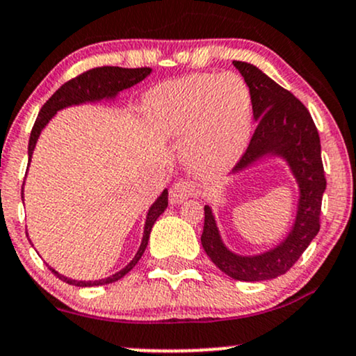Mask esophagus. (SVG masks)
<instances>
[{
  "label": "esophagus",
  "instance_id": "esophagus-1",
  "mask_svg": "<svg viewBox=\"0 0 356 356\" xmlns=\"http://www.w3.org/2000/svg\"><path fill=\"white\" fill-rule=\"evenodd\" d=\"M199 187L194 186L192 182H187V181H179L172 184V187H170V192H169V201L170 204H174V206H177V204H182L184 201H187L189 197H194V195H199Z\"/></svg>",
  "mask_w": 356,
  "mask_h": 356
}]
</instances>
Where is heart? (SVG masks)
Instances as JSON below:
<instances>
[{
	"mask_svg": "<svg viewBox=\"0 0 356 356\" xmlns=\"http://www.w3.org/2000/svg\"><path fill=\"white\" fill-rule=\"evenodd\" d=\"M155 132L184 138V161L197 177L227 172L246 150L252 104L246 81L236 73L192 75L159 85L144 99Z\"/></svg>",
	"mask_w": 356,
	"mask_h": 356,
	"instance_id": "heart-1",
	"label": "heart"
}]
</instances>
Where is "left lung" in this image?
I'll return each instance as SVG.
<instances>
[{
	"instance_id": "8db88e82",
	"label": "left lung",
	"mask_w": 356,
	"mask_h": 356,
	"mask_svg": "<svg viewBox=\"0 0 356 356\" xmlns=\"http://www.w3.org/2000/svg\"><path fill=\"white\" fill-rule=\"evenodd\" d=\"M232 63L249 87L252 115L257 122L248 150L232 174L244 172L266 157L283 159L298 184L296 216L291 231L277 246L261 254L243 256L224 244L212 209L204 206L201 243L212 263L227 276L239 281H264L289 271L320 231L321 199L326 189L320 136L309 112L291 92L254 65Z\"/></svg>"
}]
</instances>
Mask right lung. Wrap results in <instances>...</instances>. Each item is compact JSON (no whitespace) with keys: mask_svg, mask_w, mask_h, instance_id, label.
<instances>
[{"mask_svg":"<svg viewBox=\"0 0 356 356\" xmlns=\"http://www.w3.org/2000/svg\"><path fill=\"white\" fill-rule=\"evenodd\" d=\"M150 73H152V68L100 67V68H93V70L81 73V75L76 76V79H72L70 81L61 85L50 99H48L47 104L43 105L38 113V118H36L33 130H31V136H30V144H28V165H30L31 162V155H33V150L36 147V142H38L40 138V134H42V130L48 125V122L55 117V113L58 112V110L72 107V105L95 104V102H102V100H115L117 95L122 92V90L134 87V85H137L138 81L144 80L145 76H149ZM167 194H169L167 189L162 191V194L159 195L152 206L149 207L140 248H138L137 254L134 256V259L130 261L125 268H122L120 271H117L115 275L104 277V280L79 281V280H72V277L60 275V273L55 271L53 268H50L51 273H55L56 277H60V280L65 281V283L80 286V288L110 284V283H115V281L120 280V277H124L127 273H129L130 269L138 263V259H140L142 254H144L147 243H149V238H150V231H152L155 220H157L159 216L167 209V204H169L167 202ZM22 197H23V191H22Z\"/></svg>","mask_w":356,"mask_h":356,"instance_id":"right-lung-1","label":"right lung"}]
</instances>
